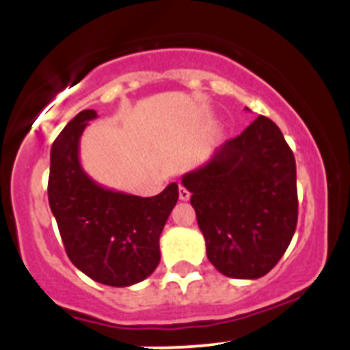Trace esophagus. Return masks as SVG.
<instances>
[{
	"label": "esophagus",
	"instance_id": "1",
	"mask_svg": "<svg viewBox=\"0 0 350 350\" xmlns=\"http://www.w3.org/2000/svg\"><path fill=\"white\" fill-rule=\"evenodd\" d=\"M179 200H183V201L189 200V191L185 188V186H179Z\"/></svg>",
	"mask_w": 350,
	"mask_h": 350
}]
</instances>
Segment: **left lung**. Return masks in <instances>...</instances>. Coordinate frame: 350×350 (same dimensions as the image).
Segmentation results:
<instances>
[{"label":"left lung","instance_id":"obj_1","mask_svg":"<svg viewBox=\"0 0 350 350\" xmlns=\"http://www.w3.org/2000/svg\"><path fill=\"white\" fill-rule=\"evenodd\" d=\"M181 183L221 274L257 280L276 266L295 235L298 191L295 155L273 120L257 116Z\"/></svg>","mask_w":350,"mask_h":350}]
</instances>
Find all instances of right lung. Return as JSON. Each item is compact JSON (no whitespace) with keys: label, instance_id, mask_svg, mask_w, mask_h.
<instances>
[{"label":"right lung","instance_id":"right-lung-1","mask_svg":"<svg viewBox=\"0 0 350 350\" xmlns=\"http://www.w3.org/2000/svg\"><path fill=\"white\" fill-rule=\"evenodd\" d=\"M94 109H83L64 126L51 150L49 204L70 262L101 284L125 288L146 280L161 260L159 237L179 189L140 198L94 183L79 162V139Z\"/></svg>","mask_w":350,"mask_h":350}]
</instances>
